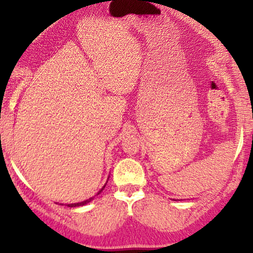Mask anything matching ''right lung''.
<instances>
[{"label":"right lung","instance_id":"1","mask_svg":"<svg viewBox=\"0 0 253 253\" xmlns=\"http://www.w3.org/2000/svg\"><path fill=\"white\" fill-rule=\"evenodd\" d=\"M104 187H106V185H104ZM104 187H103L102 189H101L100 191H98L97 194H100L101 191H102V190L104 189ZM92 199H94V197H90L89 200H85V201H83V202H78V203H71V205H68V207H80V206H84V205H86V203H89L90 201H92Z\"/></svg>","mask_w":253,"mask_h":253}]
</instances>
